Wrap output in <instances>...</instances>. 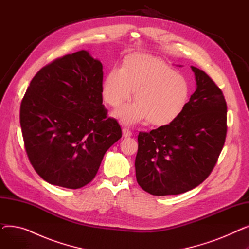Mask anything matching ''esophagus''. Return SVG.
Masks as SVG:
<instances>
[{
  "instance_id": "34e87169",
  "label": "esophagus",
  "mask_w": 249,
  "mask_h": 249,
  "mask_svg": "<svg viewBox=\"0 0 249 249\" xmlns=\"http://www.w3.org/2000/svg\"><path fill=\"white\" fill-rule=\"evenodd\" d=\"M122 133H123V136H124V137H130V136L132 135L131 130H130V129L127 128V127H124V128H123Z\"/></svg>"
}]
</instances>
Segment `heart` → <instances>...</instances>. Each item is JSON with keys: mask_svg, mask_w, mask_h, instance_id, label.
Listing matches in <instances>:
<instances>
[{"mask_svg": "<svg viewBox=\"0 0 249 249\" xmlns=\"http://www.w3.org/2000/svg\"><path fill=\"white\" fill-rule=\"evenodd\" d=\"M135 102L125 104L114 115L125 124L148 119L155 126L174 122L184 110L190 87L184 76L161 59L136 54L126 59L124 67L113 68L103 84V97L117 107L132 96Z\"/></svg>", "mask_w": 249, "mask_h": 249, "instance_id": "b5f03b06", "label": "heart"}]
</instances>
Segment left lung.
Segmentation results:
<instances>
[{"mask_svg":"<svg viewBox=\"0 0 249 249\" xmlns=\"http://www.w3.org/2000/svg\"><path fill=\"white\" fill-rule=\"evenodd\" d=\"M197 89L177 119L150 132H139L136 179L154 196L186 193L209 177L224 146L227 105L205 71L191 67Z\"/></svg>","mask_w":249,"mask_h":249,"instance_id":"obj_1","label":"left lung"}]
</instances>
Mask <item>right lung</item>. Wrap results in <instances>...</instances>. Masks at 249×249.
<instances>
[{
  "mask_svg": "<svg viewBox=\"0 0 249 249\" xmlns=\"http://www.w3.org/2000/svg\"><path fill=\"white\" fill-rule=\"evenodd\" d=\"M102 93L103 65L86 50L56 58L32 78L20 124L30 163L49 184L85 187L122 137L119 123L107 117Z\"/></svg>",
  "mask_w": 249,
  "mask_h": 249,
  "instance_id": "add662e5",
  "label": "right lung"
}]
</instances>
